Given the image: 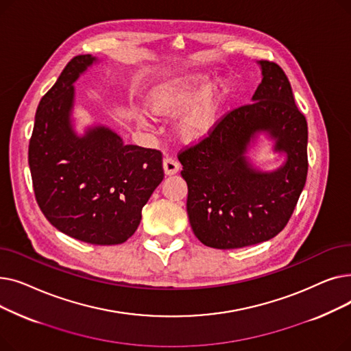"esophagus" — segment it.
Masks as SVG:
<instances>
[{"instance_id": "1", "label": "esophagus", "mask_w": 351, "mask_h": 351, "mask_svg": "<svg viewBox=\"0 0 351 351\" xmlns=\"http://www.w3.org/2000/svg\"><path fill=\"white\" fill-rule=\"evenodd\" d=\"M179 169H180V165H179V162H178L176 159H173V158H166V159H163V171H165V175H168V176L175 175V173L179 172Z\"/></svg>"}]
</instances>
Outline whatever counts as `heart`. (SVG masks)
<instances>
[{
    "label": "heart",
    "instance_id": "heart-1",
    "mask_svg": "<svg viewBox=\"0 0 351 351\" xmlns=\"http://www.w3.org/2000/svg\"><path fill=\"white\" fill-rule=\"evenodd\" d=\"M229 80L219 78L213 85L205 73H188L155 86L147 102L156 115H176L183 110L176 123L182 141L195 143L209 136L219 125L223 109L230 98Z\"/></svg>",
    "mask_w": 351,
    "mask_h": 351
}]
</instances>
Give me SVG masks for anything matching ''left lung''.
Instances as JSON below:
<instances>
[{"label": "left lung", "mask_w": 351, "mask_h": 351, "mask_svg": "<svg viewBox=\"0 0 351 351\" xmlns=\"http://www.w3.org/2000/svg\"><path fill=\"white\" fill-rule=\"evenodd\" d=\"M257 64L262 82L252 104L230 110L209 136L178 155L192 230L215 249L252 246L280 233L307 178V121L285 71L270 61ZM261 132L275 141V152L287 155L271 173L257 171L245 156Z\"/></svg>", "instance_id": "left-lung-1"}]
</instances>
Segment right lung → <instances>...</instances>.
<instances>
[{"label": "right lung", "instance_id": "right-lung-1", "mask_svg": "<svg viewBox=\"0 0 351 351\" xmlns=\"http://www.w3.org/2000/svg\"><path fill=\"white\" fill-rule=\"evenodd\" d=\"M98 60L73 57L35 114L28 163L36 204L60 232L90 245H119L131 237L142 208L163 179L162 154L125 145L98 125L80 136L71 114L75 82Z\"/></svg>", "mask_w": 351, "mask_h": 351}]
</instances>
